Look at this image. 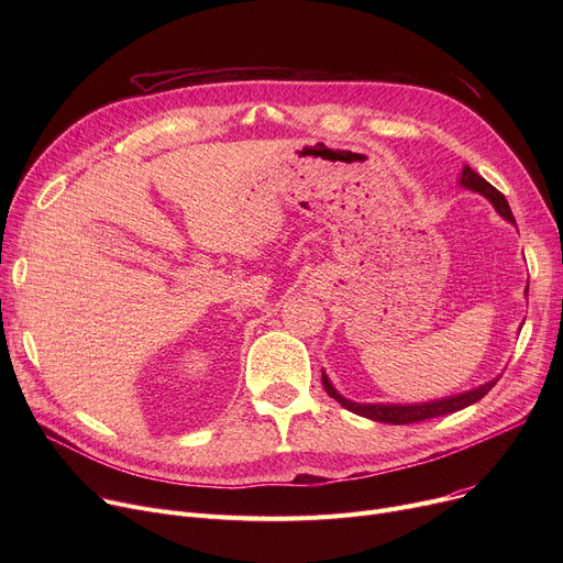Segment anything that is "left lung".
I'll return each instance as SVG.
<instances>
[{
    "label": "left lung",
    "mask_w": 563,
    "mask_h": 563,
    "mask_svg": "<svg viewBox=\"0 0 563 563\" xmlns=\"http://www.w3.org/2000/svg\"><path fill=\"white\" fill-rule=\"evenodd\" d=\"M459 185L463 189H470V191L482 194L484 198H488L490 205L495 207V212L505 221H509L511 225H516V219L511 214V207H509L507 198L501 196L490 183H486L479 173H475L470 166H463V170L459 175ZM527 291H529V285L525 287V294ZM497 380H499V376L493 378V380H486L484 386H479V388H472V390H465V393H459V395L433 399V401H420V404H380V401L378 404H361V401H353V399H346L344 395H340L331 383L329 374L321 369V383H323V388H327L329 397H333L346 410L356 412V416L374 420V422H383V424H410V422H422V420L448 416V412L463 410L472 404H477L482 397H486L488 390L495 386Z\"/></svg>",
    "instance_id": "obj_1"
}]
</instances>
